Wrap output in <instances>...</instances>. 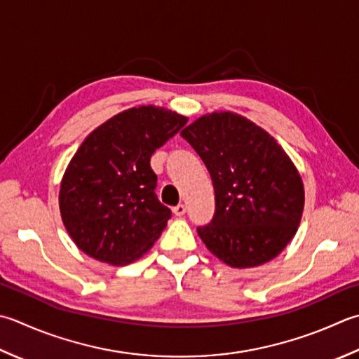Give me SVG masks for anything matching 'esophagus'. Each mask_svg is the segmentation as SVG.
Here are the masks:
<instances>
[{
	"label": "esophagus",
	"instance_id": "1",
	"mask_svg": "<svg viewBox=\"0 0 359 359\" xmlns=\"http://www.w3.org/2000/svg\"><path fill=\"white\" fill-rule=\"evenodd\" d=\"M172 212H174V215H175V216H184V215H185V212H187V207L184 205V203H179L177 207H174V208H172Z\"/></svg>",
	"mask_w": 359,
	"mask_h": 359
}]
</instances>
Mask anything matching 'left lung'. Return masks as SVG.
Wrapping results in <instances>:
<instances>
[{
  "label": "left lung",
  "instance_id": "obj_1",
  "mask_svg": "<svg viewBox=\"0 0 359 359\" xmlns=\"http://www.w3.org/2000/svg\"><path fill=\"white\" fill-rule=\"evenodd\" d=\"M199 154L215 188L216 210L198 233L231 268H255L276 258L304 213L305 191L291 158L250 119L213 111L180 132Z\"/></svg>",
  "mask_w": 359,
  "mask_h": 359
}]
</instances>
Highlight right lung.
Wrapping results in <instances>:
<instances>
[{
    "instance_id": "1",
    "label": "right lung",
    "mask_w": 359,
    "mask_h": 359,
    "mask_svg": "<svg viewBox=\"0 0 359 359\" xmlns=\"http://www.w3.org/2000/svg\"><path fill=\"white\" fill-rule=\"evenodd\" d=\"M188 118L156 105L124 110L83 140L60 182L63 226L83 254L124 266L143 257L171 210L157 199L151 156Z\"/></svg>"
}]
</instances>
